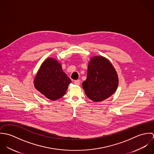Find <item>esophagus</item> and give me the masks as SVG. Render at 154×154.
Segmentation results:
<instances>
[{
	"mask_svg": "<svg viewBox=\"0 0 154 154\" xmlns=\"http://www.w3.org/2000/svg\"><path fill=\"white\" fill-rule=\"evenodd\" d=\"M80 82H81L80 80H75V81H74V84H75V85H80Z\"/></svg>",
	"mask_w": 154,
	"mask_h": 154,
	"instance_id": "1",
	"label": "esophagus"
}]
</instances>
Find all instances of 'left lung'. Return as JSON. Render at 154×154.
Returning <instances> with one entry per match:
<instances>
[{"label":"left lung","mask_w":154,"mask_h":154,"mask_svg":"<svg viewBox=\"0 0 154 154\" xmlns=\"http://www.w3.org/2000/svg\"><path fill=\"white\" fill-rule=\"evenodd\" d=\"M119 84L117 74L110 62L103 56H95L88 67L87 79L82 83L88 98L99 102L109 98L116 91Z\"/></svg>","instance_id":"1"}]
</instances>
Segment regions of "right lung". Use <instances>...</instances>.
<instances>
[{
	"label": "right lung",
	"instance_id": "obj_1",
	"mask_svg": "<svg viewBox=\"0 0 154 154\" xmlns=\"http://www.w3.org/2000/svg\"><path fill=\"white\" fill-rule=\"evenodd\" d=\"M70 82L61 65L56 59L49 58L40 67L34 80V86L46 98L56 100L65 94Z\"/></svg>",
	"mask_w": 154,
	"mask_h": 154
}]
</instances>
